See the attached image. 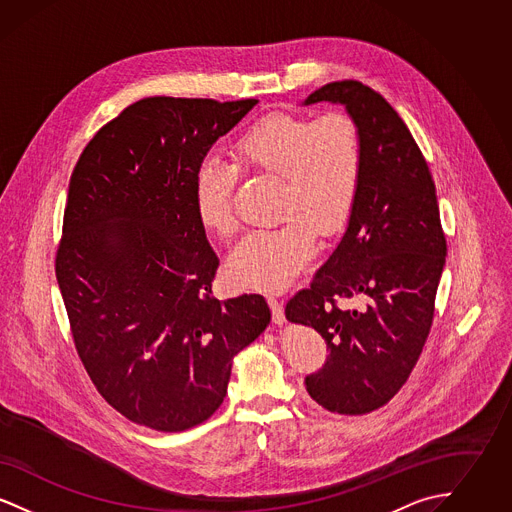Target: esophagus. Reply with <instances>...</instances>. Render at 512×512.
Returning <instances> with one entry per match:
<instances>
[{
  "label": "esophagus",
  "instance_id": "obj_1",
  "mask_svg": "<svg viewBox=\"0 0 512 512\" xmlns=\"http://www.w3.org/2000/svg\"><path fill=\"white\" fill-rule=\"evenodd\" d=\"M268 305H270V311H272L274 324H282L286 317H284V307H282L280 299L276 295H268Z\"/></svg>",
  "mask_w": 512,
  "mask_h": 512
}]
</instances>
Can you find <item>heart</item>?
<instances>
[{"mask_svg":"<svg viewBox=\"0 0 512 512\" xmlns=\"http://www.w3.org/2000/svg\"><path fill=\"white\" fill-rule=\"evenodd\" d=\"M232 164L207 161L195 180L199 220L220 238H234L240 219L234 211L238 171L274 178V219L280 224L249 236L230 261L238 282L276 290L305 267L315 236L338 234L349 219L363 171L361 126L345 111L318 117L272 113L232 144Z\"/></svg>","mask_w":512,"mask_h":512,"instance_id":"b5f03b06","label":"heart"}]
</instances>
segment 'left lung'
Returning a JSON list of instances; mask_svg holds the SVG:
<instances>
[{
  "label": "left lung",
  "mask_w": 512,
  "mask_h": 512,
  "mask_svg": "<svg viewBox=\"0 0 512 512\" xmlns=\"http://www.w3.org/2000/svg\"><path fill=\"white\" fill-rule=\"evenodd\" d=\"M343 103L363 134V171L349 226L311 286L293 293L286 318L313 326L328 357L305 376L330 413L386 405L411 376L428 340L447 242L436 184L407 124L359 80L330 82L305 99ZM361 298L341 310L338 298Z\"/></svg>",
  "instance_id": "obj_1"
}]
</instances>
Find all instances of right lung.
I'll return each instance as SVG.
<instances>
[{
	"instance_id": "add662e5",
	"label": "right lung",
	"mask_w": 512,
	"mask_h": 512,
	"mask_svg": "<svg viewBox=\"0 0 512 512\" xmlns=\"http://www.w3.org/2000/svg\"><path fill=\"white\" fill-rule=\"evenodd\" d=\"M255 103L140 99L99 128L71 174L57 284L90 380L134 424L205 422L232 359L270 322L259 293L213 295L219 257L195 207L203 159Z\"/></svg>"
}]
</instances>
